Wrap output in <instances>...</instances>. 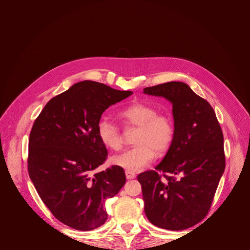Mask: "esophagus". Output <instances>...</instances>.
Instances as JSON below:
<instances>
[{"mask_svg":"<svg viewBox=\"0 0 250 250\" xmlns=\"http://www.w3.org/2000/svg\"><path fill=\"white\" fill-rule=\"evenodd\" d=\"M125 176H126V179H134L136 177V174L133 171H129V170H126V171H125Z\"/></svg>","mask_w":250,"mask_h":250,"instance_id":"obj_1","label":"esophagus"}]
</instances>
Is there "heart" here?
I'll list each match as a JSON object with an SVG mask.
<instances>
[{
  "mask_svg": "<svg viewBox=\"0 0 250 250\" xmlns=\"http://www.w3.org/2000/svg\"><path fill=\"white\" fill-rule=\"evenodd\" d=\"M123 122L137 128L133 143L135 147L112 156L110 163L129 171H139L155 158V155L165 154L174 139V125L171 118L157 113L149 104L135 102L120 112ZM97 136L102 145L112 150L123 146V136L115 125L102 118L97 125Z\"/></svg>",
  "mask_w": 250,
  "mask_h": 250,
  "instance_id": "1",
  "label": "heart"
}]
</instances>
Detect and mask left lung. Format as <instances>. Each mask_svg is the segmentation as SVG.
<instances>
[{
	"instance_id": "obj_1",
	"label": "left lung",
	"mask_w": 250,
	"mask_h": 250,
	"mask_svg": "<svg viewBox=\"0 0 250 250\" xmlns=\"http://www.w3.org/2000/svg\"><path fill=\"white\" fill-rule=\"evenodd\" d=\"M172 104L174 139L155 170L138 175L144 209L153 225L167 230L194 226L208 214L225 170L224 137L209 103L182 82L144 89ZM159 172L168 173L162 179Z\"/></svg>"
}]
</instances>
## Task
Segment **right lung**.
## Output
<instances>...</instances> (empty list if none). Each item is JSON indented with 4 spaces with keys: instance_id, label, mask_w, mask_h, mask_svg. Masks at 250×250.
I'll list each match as a JSON object with an SVG mask.
<instances>
[{
    "instance_id": "add662e5",
    "label": "right lung",
    "mask_w": 250,
    "mask_h": 250,
    "mask_svg": "<svg viewBox=\"0 0 250 250\" xmlns=\"http://www.w3.org/2000/svg\"><path fill=\"white\" fill-rule=\"evenodd\" d=\"M132 94L82 81L51 98L35 120L28 145L29 177L44 205L64 225L90 231L107 220L104 202L125 186V174L117 166L93 174L107 156L97 125L109 106Z\"/></svg>"
}]
</instances>
